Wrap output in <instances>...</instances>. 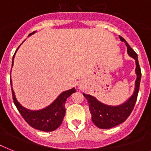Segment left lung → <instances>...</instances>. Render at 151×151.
<instances>
[{
    "label": "left lung",
    "mask_w": 151,
    "mask_h": 151,
    "mask_svg": "<svg viewBox=\"0 0 151 151\" xmlns=\"http://www.w3.org/2000/svg\"><path fill=\"white\" fill-rule=\"evenodd\" d=\"M120 39L127 46V52L129 56L133 58L136 62V80L135 82L133 94L132 95L131 97H129L128 100L121 105L110 106L104 104L91 95L83 93L84 96L86 98L88 103L92 122L98 128L102 129H107L117 126L123 123L129 117L135 106L139 89L141 70L139 65L137 54L134 52L133 49L129 46V44L127 43V41L123 37H120Z\"/></svg>",
    "instance_id": "8db88e82"
}]
</instances>
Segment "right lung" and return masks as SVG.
Here are the masks:
<instances>
[{
	"mask_svg": "<svg viewBox=\"0 0 151 151\" xmlns=\"http://www.w3.org/2000/svg\"><path fill=\"white\" fill-rule=\"evenodd\" d=\"M35 32L36 31L29 34V36H30L31 34H34ZM15 54L13 55L12 66ZM11 86H12L14 103L22 117L30 126L43 132H52L60 126L65 116V113H66L65 103H66V99L70 96H71V94L76 92L74 88L64 91L48 106L41 110H32L22 106V104L17 100L15 97V92L13 91L12 80H11Z\"/></svg>",
	"mask_w": 151,
	"mask_h": 151,
	"instance_id": "1",
	"label": "right lung"
}]
</instances>
